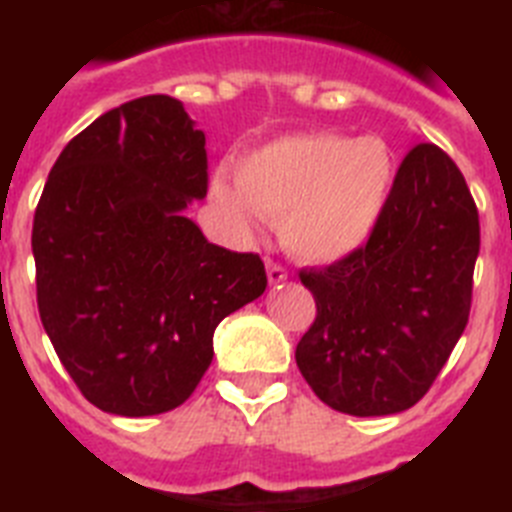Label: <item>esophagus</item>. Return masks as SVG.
I'll use <instances>...</instances> for the list:
<instances>
[{
  "label": "esophagus",
  "mask_w": 512,
  "mask_h": 512,
  "mask_svg": "<svg viewBox=\"0 0 512 512\" xmlns=\"http://www.w3.org/2000/svg\"><path fill=\"white\" fill-rule=\"evenodd\" d=\"M266 274H269V282L271 284H282L284 279L289 277L287 274V269H284V266H279L277 261H266Z\"/></svg>",
  "instance_id": "1"
}]
</instances>
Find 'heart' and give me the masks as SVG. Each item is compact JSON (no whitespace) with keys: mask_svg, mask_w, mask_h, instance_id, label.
Here are the masks:
<instances>
[{"mask_svg":"<svg viewBox=\"0 0 512 512\" xmlns=\"http://www.w3.org/2000/svg\"><path fill=\"white\" fill-rule=\"evenodd\" d=\"M395 174L382 138L307 133L248 153L235 187L215 176L212 194L243 228H253L256 215L282 220L284 246L300 259L338 261L372 238Z\"/></svg>","mask_w":512,"mask_h":512,"instance_id":"heart-1","label":"heart"}]
</instances>
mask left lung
<instances>
[{
    "label": "left lung",
    "instance_id": "1",
    "mask_svg": "<svg viewBox=\"0 0 512 512\" xmlns=\"http://www.w3.org/2000/svg\"><path fill=\"white\" fill-rule=\"evenodd\" d=\"M477 253V205L459 166L420 143L366 246L300 271L318 305L295 351L312 392L359 418L413 408L467 328Z\"/></svg>",
    "mask_w": 512,
    "mask_h": 512
}]
</instances>
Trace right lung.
Masks as SVG:
<instances>
[{"mask_svg":"<svg viewBox=\"0 0 512 512\" xmlns=\"http://www.w3.org/2000/svg\"><path fill=\"white\" fill-rule=\"evenodd\" d=\"M205 194V133L166 94L104 112L48 174L33 220L40 320L104 413L179 408L217 323L264 295V261L215 246L184 215Z\"/></svg>","mask_w":512,"mask_h":512,"instance_id":"add662e5","label":"right lung"}]
</instances>
